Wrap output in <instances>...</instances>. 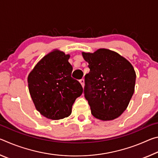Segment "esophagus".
Instances as JSON below:
<instances>
[{
    "label": "esophagus",
    "mask_w": 158,
    "mask_h": 158,
    "mask_svg": "<svg viewBox=\"0 0 158 158\" xmlns=\"http://www.w3.org/2000/svg\"><path fill=\"white\" fill-rule=\"evenodd\" d=\"M79 82H80V84H81L82 87H84V80L82 79H81V80H79Z\"/></svg>",
    "instance_id": "1"
}]
</instances>
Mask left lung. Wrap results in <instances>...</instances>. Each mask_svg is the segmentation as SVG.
I'll return each instance as SVG.
<instances>
[{
	"label": "left lung",
	"instance_id": "left-lung-1",
	"mask_svg": "<svg viewBox=\"0 0 158 158\" xmlns=\"http://www.w3.org/2000/svg\"><path fill=\"white\" fill-rule=\"evenodd\" d=\"M89 63L85 75L84 97L91 114L102 121L116 118L127 109L135 91L136 73L129 61L106 49L82 52Z\"/></svg>",
	"mask_w": 158,
	"mask_h": 158
}]
</instances>
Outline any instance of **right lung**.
<instances>
[{
    "label": "right lung",
    "instance_id": "right-lung-1",
    "mask_svg": "<svg viewBox=\"0 0 158 158\" xmlns=\"http://www.w3.org/2000/svg\"><path fill=\"white\" fill-rule=\"evenodd\" d=\"M69 55L55 49L37 63L28 77L29 93L35 106L52 120L69 116L76 99L83 93L77 80L71 77Z\"/></svg>",
    "mask_w": 158,
    "mask_h": 158
}]
</instances>
